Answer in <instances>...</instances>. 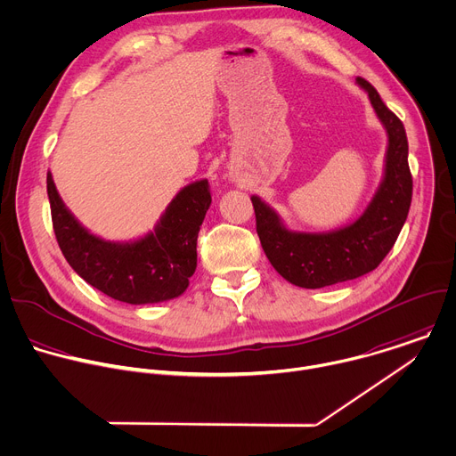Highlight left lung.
Wrapping results in <instances>:
<instances>
[{
	"mask_svg": "<svg viewBox=\"0 0 456 456\" xmlns=\"http://www.w3.org/2000/svg\"><path fill=\"white\" fill-rule=\"evenodd\" d=\"M356 84L367 93L387 134L383 176L362 216L330 232H296L287 228L273 207L251 196L265 256L287 281L303 289L335 285L376 269L392 249L408 216L411 175L404 126L367 80L356 78Z\"/></svg>",
	"mask_w": 456,
	"mask_h": 456,
	"instance_id": "8db88e82",
	"label": "left lung"
}]
</instances>
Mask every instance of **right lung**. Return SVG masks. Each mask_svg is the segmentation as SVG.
I'll return each instance as SVG.
<instances>
[{
    "label": "right lung",
    "mask_w": 456,
    "mask_h": 456,
    "mask_svg": "<svg viewBox=\"0 0 456 456\" xmlns=\"http://www.w3.org/2000/svg\"><path fill=\"white\" fill-rule=\"evenodd\" d=\"M53 230L69 265L89 285L130 305L182 296L198 265V233L212 203L208 182L198 180L171 200L146 235L114 242L91 233L62 201L48 171Z\"/></svg>",
    "instance_id": "right-lung-1"
}]
</instances>
